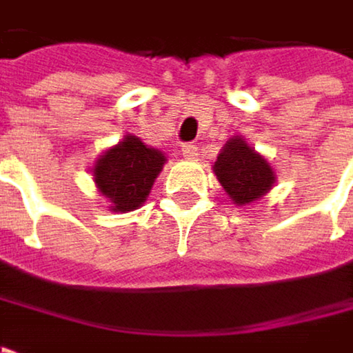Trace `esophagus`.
<instances>
[{
	"label": "esophagus",
	"mask_w": 353,
	"mask_h": 353,
	"mask_svg": "<svg viewBox=\"0 0 353 353\" xmlns=\"http://www.w3.org/2000/svg\"><path fill=\"white\" fill-rule=\"evenodd\" d=\"M181 153H183V157H185V159H194V157L198 155V147L192 143L181 145Z\"/></svg>",
	"instance_id": "esophagus-1"
}]
</instances>
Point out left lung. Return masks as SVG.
<instances>
[{"label":"left lung","mask_w":353,"mask_h":353,"mask_svg":"<svg viewBox=\"0 0 353 353\" xmlns=\"http://www.w3.org/2000/svg\"><path fill=\"white\" fill-rule=\"evenodd\" d=\"M214 174L236 206L261 200L274 183V172L269 161L242 137L226 141L214 163Z\"/></svg>","instance_id":"8db88e82"}]
</instances>
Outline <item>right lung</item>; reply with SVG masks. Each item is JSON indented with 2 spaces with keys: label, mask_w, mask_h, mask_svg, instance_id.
<instances>
[{
  "label": "right lung",
  "mask_w": 353,
  "mask_h": 353,
  "mask_svg": "<svg viewBox=\"0 0 353 353\" xmlns=\"http://www.w3.org/2000/svg\"><path fill=\"white\" fill-rule=\"evenodd\" d=\"M165 161L159 149L145 145L135 135H125L123 141L97 159L92 168L94 183L111 200L112 212H131L147 200Z\"/></svg>",
  "instance_id": "obj_1"
}]
</instances>
